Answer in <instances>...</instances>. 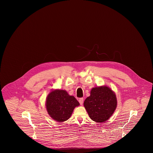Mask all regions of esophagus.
Here are the masks:
<instances>
[{
	"label": "esophagus",
	"mask_w": 153,
	"mask_h": 153,
	"mask_svg": "<svg viewBox=\"0 0 153 153\" xmlns=\"http://www.w3.org/2000/svg\"><path fill=\"white\" fill-rule=\"evenodd\" d=\"M79 102H80V104L82 105L83 104V102H84V99L83 98H80L79 100Z\"/></svg>",
	"instance_id": "esophagus-1"
}]
</instances>
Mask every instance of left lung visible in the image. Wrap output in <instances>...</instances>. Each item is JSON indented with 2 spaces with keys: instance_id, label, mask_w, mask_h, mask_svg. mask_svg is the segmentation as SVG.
<instances>
[{
  "instance_id": "1",
  "label": "left lung",
  "mask_w": 153,
  "mask_h": 153,
  "mask_svg": "<svg viewBox=\"0 0 153 153\" xmlns=\"http://www.w3.org/2000/svg\"><path fill=\"white\" fill-rule=\"evenodd\" d=\"M91 95L84 102L90 118L98 123L105 122L117 108V96L110 88L101 86L93 88Z\"/></svg>"
}]
</instances>
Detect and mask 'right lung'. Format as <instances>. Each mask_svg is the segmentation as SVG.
<instances>
[{"label": "right lung", "instance_id": "1", "mask_svg": "<svg viewBox=\"0 0 153 153\" xmlns=\"http://www.w3.org/2000/svg\"><path fill=\"white\" fill-rule=\"evenodd\" d=\"M80 103L73 96H70L65 90H53L48 95L46 107L48 114L58 122L69 119L75 107Z\"/></svg>", "mask_w": 153, "mask_h": 153}]
</instances>
